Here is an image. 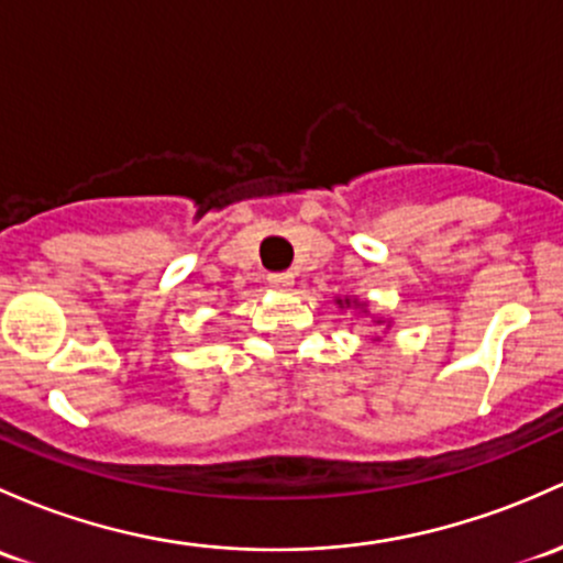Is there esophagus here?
Instances as JSON below:
<instances>
[{"label": "esophagus", "mask_w": 563, "mask_h": 563, "mask_svg": "<svg viewBox=\"0 0 563 563\" xmlns=\"http://www.w3.org/2000/svg\"><path fill=\"white\" fill-rule=\"evenodd\" d=\"M269 286L277 291H288L294 286V275L291 272H275V275H269Z\"/></svg>", "instance_id": "34e87169"}]
</instances>
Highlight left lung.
Segmentation results:
<instances>
[{"label":"left lung","mask_w":563,"mask_h":563,"mask_svg":"<svg viewBox=\"0 0 563 563\" xmlns=\"http://www.w3.org/2000/svg\"><path fill=\"white\" fill-rule=\"evenodd\" d=\"M334 301H336V307H340V310H356V312H361V316L369 318V301H361L356 297H336ZM369 321H372V327H386V329H390L388 318H375V316H372ZM375 342H383V336H375Z\"/></svg>","instance_id":"left-lung-1"}]
</instances>
